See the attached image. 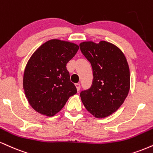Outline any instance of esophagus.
Listing matches in <instances>:
<instances>
[{
  "instance_id": "esophagus-1",
  "label": "esophagus",
  "mask_w": 153,
  "mask_h": 153,
  "mask_svg": "<svg viewBox=\"0 0 153 153\" xmlns=\"http://www.w3.org/2000/svg\"><path fill=\"white\" fill-rule=\"evenodd\" d=\"M75 87H76L77 88V91H78V92L80 91V83H76L75 84Z\"/></svg>"
}]
</instances>
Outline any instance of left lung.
<instances>
[{
	"label": "left lung",
	"instance_id": "left-lung-1",
	"mask_svg": "<svg viewBox=\"0 0 153 153\" xmlns=\"http://www.w3.org/2000/svg\"><path fill=\"white\" fill-rule=\"evenodd\" d=\"M80 48L91 62L93 73L91 88L80 93L82 103L95 117H108L118 110L129 93L127 59L118 47L104 40L82 42Z\"/></svg>",
	"mask_w": 153,
	"mask_h": 153
}]
</instances>
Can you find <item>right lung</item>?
Segmentation results:
<instances>
[{
	"instance_id": "1",
	"label": "right lung",
	"mask_w": 153,
	"mask_h": 153,
	"mask_svg": "<svg viewBox=\"0 0 153 153\" xmlns=\"http://www.w3.org/2000/svg\"><path fill=\"white\" fill-rule=\"evenodd\" d=\"M77 44L52 39L42 44L27 61L23 85L30 105L38 113L53 117L77 89L71 82L66 64L76 53Z\"/></svg>"
}]
</instances>
